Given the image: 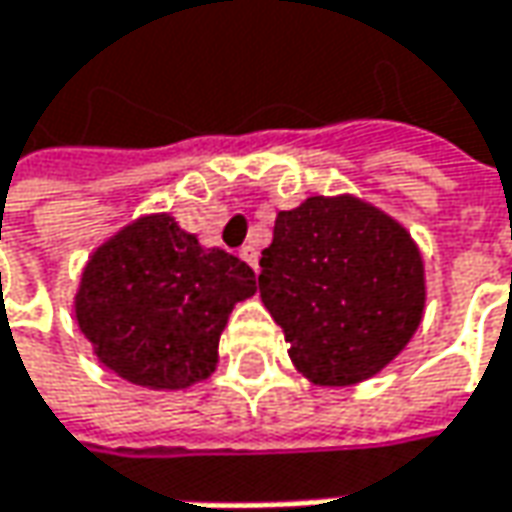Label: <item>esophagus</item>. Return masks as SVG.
I'll list each match as a JSON object with an SVG mask.
<instances>
[{
    "mask_svg": "<svg viewBox=\"0 0 512 512\" xmlns=\"http://www.w3.org/2000/svg\"><path fill=\"white\" fill-rule=\"evenodd\" d=\"M239 256H242L244 262H247L253 270L259 268V250H256L253 244H244L242 250H239Z\"/></svg>",
    "mask_w": 512,
    "mask_h": 512,
    "instance_id": "34e87169",
    "label": "esophagus"
}]
</instances>
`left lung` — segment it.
Instances as JSON below:
<instances>
[{"instance_id":"obj_1","label":"left lung","mask_w":512,"mask_h":512,"mask_svg":"<svg viewBox=\"0 0 512 512\" xmlns=\"http://www.w3.org/2000/svg\"><path fill=\"white\" fill-rule=\"evenodd\" d=\"M259 294L296 371L354 386L386 369L423 320L426 276L409 230L354 195L282 210L259 259Z\"/></svg>"}]
</instances>
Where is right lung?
<instances>
[{
  "label": "right lung",
  "mask_w": 512,
  "mask_h": 512,
  "mask_svg": "<svg viewBox=\"0 0 512 512\" xmlns=\"http://www.w3.org/2000/svg\"><path fill=\"white\" fill-rule=\"evenodd\" d=\"M253 294L256 273L242 259L204 247L169 213H152L91 253L74 317L117 377L178 392L216 371L227 317Z\"/></svg>",
  "instance_id": "1"
}]
</instances>
